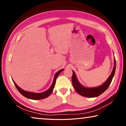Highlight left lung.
Here are the masks:
<instances>
[{"instance_id": "8db88e82", "label": "left lung", "mask_w": 126, "mask_h": 126, "mask_svg": "<svg viewBox=\"0 0 126 126\" xmlns=\"http://www.w3.org/2000/svg\"><path fill=\"white\" fill-rule=\"evenodd\" d=\"M116 60L114 59V66L111 74H110L109 78L107 79L105 82L102 85L97 87H94V88H86L83 86H82L77 80L76 74L74 73V72L73 71V76H72V84L74 88L75 89L77 92L80 95H82L83 97L92 98L99 96L101 94L103 93L104 91H106L108 87L111 83L112 79L113 78L114 75L115 71H116Z\"/></svg>"}]
</instances>
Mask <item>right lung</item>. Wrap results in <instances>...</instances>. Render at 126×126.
<instances>
[{"label":"right lung","instance_id":"1","mask_svg":"<svg viewBox=\"0 0 126 126\" xmlns=\"http://www.w3.org/2000/svg\"><path fill=\"white\" fill-rule=\"evenodd\" d=\"M64 69H61L60 71H59L58 72H57V73L55 74V75L54 76V79H53V82L52 84L51 85V86L49 88L47 91H46L42 93H33V92H27L24 91L23 89H21L20 87H19L18 86H17L16 84V83L13 81V83L15 86H16V89H18V91L19 92L22 94L25 97L29 99H34V100H38V99H44L46 98H47L49 95L53 91V88H54V86H55V81H56V79L57 78V77L58 76V75L60 74L63 71Z\"/></svg>","mask_w":126,"mask_h":126}]
</instances>
